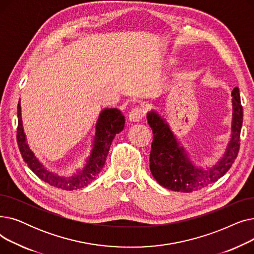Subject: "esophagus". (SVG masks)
<instances>
[{
    "label": "esophagus",
    "instance_id": "1",
    "mask_svg": "<svg viewBox=\"0 0 254 254\" xmlns=\"http://www.w3.org/2000/svg\"><path fill=\"white\" fill-rule=\"evenodd\" d=\"M144 114H145V112L142 108H140V107H136V108L131 109L128 114L129 122H131V123L140 122V120L144 117Z\"/></svg>",
    "mask_w": 254,
    "mask_h": 254
}]
</instances>
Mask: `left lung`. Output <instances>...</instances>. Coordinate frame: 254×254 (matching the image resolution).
Wrapping results in <instances>:
<instances>
[{
  "mask_svg": "<svg viewBox=\"0 0 254 254\" xmlns=\"http://www.w3.org/2000/svg\"><path fill=\"white\" fill-rule=\"evenodd\" d=\"M233 120L231 140L223 156L211 168L195 167L184 147L179 145L166 119L156 111L147 113V122L153 132L149 167L154 179L165 189L192 192L216 182L230 170L240 149V132L243 124V108L239 88L232 91Z\"/></svg>",
  "mask_w": 254,
  "mask_h": 254,
  "instance_id": "1",
  "label": "left lung"
}]
</instances>
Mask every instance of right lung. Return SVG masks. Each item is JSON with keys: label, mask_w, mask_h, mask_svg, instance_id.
<instances>
[{"label": "right lung", "mask_w": 254, "mask_h": 254, "mask_svg": "<svg viewBox=\"0 0 254 254\" xmlns=\"http://www.w3.org/2000/svg\"><path fill=\"white\" fill-rule=\"evenodd\" d=\"M17 144L23 161L35 174L46 183L64 190H75L87 186L93 181L101 172L108 155L111 143L114 137L125 127V116L116 108H106L99 116L96 125V134L93 138L92 149L90 155L82 169L78 170L71 176L59 175L57 173L48 171L39 159L35 156L26 143L25 134L22 127L21 107L17 105Z\"/></svg>", "instance_id": "right-lung-1"}]
</instances>
